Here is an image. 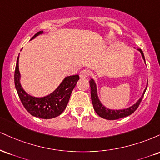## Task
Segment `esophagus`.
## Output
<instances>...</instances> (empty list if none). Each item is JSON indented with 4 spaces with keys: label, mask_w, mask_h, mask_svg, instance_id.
<instances>
[{
    "label": "esophagus",
    "mask_w": 160,
    "mask_h": 160,
    "mask_svg": "<svg viewBox=\"0 0 160 160\" xmlns=\"http://www.w3.org/2000/svg\"><path fill=\"white\" fill-rule=\"evenodd\" d=\"M89 71L86 69L82 70V71H81L80 72V77L81 78H87V77L89 76Z\"/></svg>",
    "instance_id": "34e87169"
}]
</instances>
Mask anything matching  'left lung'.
Here are the masks:
<instances>
[{"mask_svg": "<svg viewBox=\"0 0 160 160\" xmlns=\"http://www.w3.org/2000/svg\"><path fill=\"white\" fill-rule=\"evenodd\" d=\"M138 50L141 52V56H142L143 59H144V61L145 62L144 56L142 50H141V49H138ZM145 64H146V62H145ZM89 85H90L91 87L92 102L93 108H94L95 111L96 112V113L99 116V117L109 120H118V119L122 118V117H128V116L131 115L132 113H134V112L136 111L137 108H138L139 104H140L141 100H142L143 97H144L145 92H146L147 87H148V83H147V86L146 88H145L144 92H143V94L141 95V97L137 101L136 103L134 104L132 106L127 108H125V109L112 110L106 108L105 106L102 104L101 101L99 100L98 96V91H97V86L93 79H91V80H89Z\"/></svg>", "mask_w": 160, "mask_h": 160, "instance_id": "8db88e82", "label": "left lung"}]
</instances>
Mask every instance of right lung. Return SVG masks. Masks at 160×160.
Here are the masks:
<instances>
[{"mask_svg":"<svg viewBox=\"0 0 160 160\" xmlns=\"http://www.w3.org/2000/svg\"><path fill=\"white\" fill-rule=\"evenodd\" d=\"M43 31L38 32L31 40L43 34ZM19 58L16 61L14 81L18 95L22 103L29 113L42 119H52L59 116L66 108L73 89L79 80V75L65 77L60 85L52 93L44 97L32 96L28 94L20 83V72L19 70Z\"/></svg>","mask_w":160,"mask_h":160,"instance_id":"1","label":"right lung"}]
</instances>
